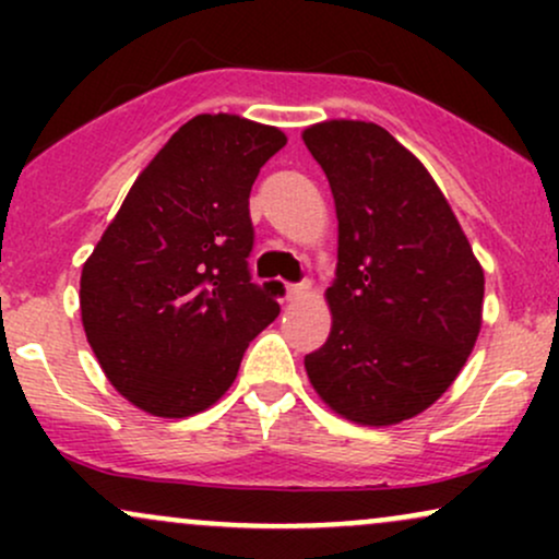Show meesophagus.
Listing matches in <instances>:
<instances>
[{
	"instance_id": "34e87169",
	"label": "esophagus",
	"mask_w": 559,
	"mask_h": 559,
	"mask_svg": "<svg viewBox=\"0 0 559 559\" xmlns=\"http://www.w3.org/2000/svg\"><path fill=\"white\" fill-rule=\"evenodd\" d=\"M310 292V281H301V284H288L286 286V297L288 299H299Z\"/></svg>"
}]
</instances>
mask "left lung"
<instances>
[{
	"label": "left lung",
	"mask_w": 559,
	"mask_h": 559,
	"mask_svg": "<svg viewBox=\"0 0 559 559\" xmlns=\"http://www.w3.org/2000/svg\"><path fill=\"white\" fill-rule=\"evenodd\" d=\"M338 217L329 342L305 357L325 402L362 426L423 413L452 386L480 331L484 271L420 159L376 123L301 133Z\"/></svg>",
	"instance_id": "8db88e82"
}]
</instances>
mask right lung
Returning a JSON list of instances; mask_svg holds the SVG:
<instances>
[{"label":"right lung","mask_w":559,"mask_h":559,"mask_svg":"<svg viewBox=\"0 0 559 559\" xmlns=\"http://www.w3.org/2000/svg\"><path fill=\"white\" fill-rule=\"evenodd\" d=\"M286 136L239 115H197L128 191L81 273V318L120 394L159 418L221 400L278 318L281 281L254 284L249 191Z\"/></svg>","instance_id":"1"}]
</instances>
